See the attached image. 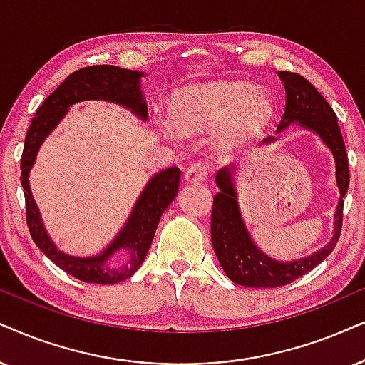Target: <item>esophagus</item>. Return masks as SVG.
Segmentation results:
<instances>
[{"label":"esophagus","mask_w":365,"mask_h":365,"mask_svg":"<svg viewBox=\"0 0 365 365\" xmlns=\"http://www.w3.org/2000/svg\"><path fill=\"white\" fill-rule=\"evenodd\" d=\"M207 175H209V167L205 163H202V161H197V163H192L187 168L185 180L188 183H200L207 178Z\"/></svg>","instance_id":"1"}]
</instances>
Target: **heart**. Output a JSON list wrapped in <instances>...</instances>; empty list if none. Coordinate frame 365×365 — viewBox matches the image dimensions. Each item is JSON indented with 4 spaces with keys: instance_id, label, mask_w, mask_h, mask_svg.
I'll return each instance as SVG.
<instances>
[{
    "instance_id": "obj_1",
    "label": "heart",
    "mask_w": 365,
    "mask_h": 365,
    "mask_svg": "<svg viewBox=\"0 0 365 365\" xmlns=\"http://www.w3.org/2000/svg\"><path fill=\"white\" fill-rule=\"evenodd\" d=\"M190 114L205 128L230 121L222 135V148L232 150L264 128L273 106L247 84H210L195 91Z\"/></svg>"
}]
</instances>
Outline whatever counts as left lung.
I'll list each match as a JSON object with an SVG mask.
<instances>
[{
	"mask_svg": "<svg viewBox=\"0 0 365 365\" xmlns=\"http://www.w3.org/2000/svg\"><path fill=\"white\" fill-rule=\"evenodd\" d=\"M278 77L284 84L286 106L276 133H281L292 123H297L298 126L320 136V140L334 155L335 178L340 198L334 214V236L327 246L302 259L286 262L276 261L256 246L244 224L237 192L234 187L236 167L232 165V167L219 170L215 175L219 193H215L214 197L210 220L212 246L227 278L249 288H278V286L289 284L320 264L334 251L340 237V230H342L344 197L350 182L347 151H345L344 138L334 109L324 99V96L299 73L278 71ZM273 141H276V136H267L261 145H269Z\"/></svg>",
	"mask_w": 365,
	"mask_h": 365,
	"instance_id": "8db88e82",
	"label": "left lung"
}]
</instances>
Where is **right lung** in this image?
<instances>
[{"instance_id":"right-lung-1","label":"right lung","mask_w":365,"mask_h":365,"mask_svg":"<svg viewBox=\"0 0 365 365\" xmlns=\"http://www.w3.org/2000/svg\"><path fill=\"white\" fill-rule=\"evenodd\" d=\"M143 76L145 73L140 71H128V68L116 66H92L79 68V71L71 73L36 109L35 118L31 119L25 138L20 180L23 193H25L26 225H29L31 239L40 247V251L50 261H53L60 269H63L73 278L84 281V283L116 284L131 278L136 273L138 267L143 264L146 255H148L160 217L177 197L182 172H180V168L172 167L153 175L136 200L135 209L131 210V215L128 217L126 224L119 230L118 236L103 252L91 257L71 256L57 249L50 239L43 222H41L38 207L31 197L29 175L31 167L35 165L36 153H38L41 143L62 121L63 116L68 113V108L81 103V101L103 99L108 103L119 104L123 108L131 109L133 114L146 121L148 119V106H146L140 84ZM118 250L127 252V261L124 265L113 268L107 264V261Z\"/></svg>"}]
</instances>
